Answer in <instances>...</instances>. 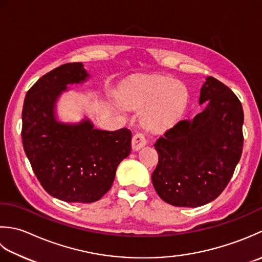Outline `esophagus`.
<instances>
[{
  "mask_svg": "<svg viewBox=\"0 0 262 262\" xmlns=\"http://www.w3.org/2000/svg\"><path fill=\"white\" fill-rule=\"evenodd\" d=\"M147 145V139L143 133H136L132 138V149L133 150H139L142 147Z\"/></svg>",
  "mask_w": 262,
  "mask_h": 262,
  "instance_id": "esophagus-1",
  "label": "esophagus"
}]
</instances>
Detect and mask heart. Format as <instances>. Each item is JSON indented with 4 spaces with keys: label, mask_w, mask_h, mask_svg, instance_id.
I'll return each instance as SVG.
<instances>
[{
    "label": "heart",
    "mask_w": 262,
    "mask_h": 262,
    "mask_svg": "<svg viewBox=\"0 0 262 262\" xmlns=\"http://www.w3.org/2000/svg\"><path fill=\"white\" fill-rule=\"evenodd\" d=\"M121 98L131 108L146 107L142 121L152 131H162L173 125L186 103L184 88L164 77L145 78L127 83L122 90Z\"/></svg>",
    "instance_id": "1"
}]
</instances>
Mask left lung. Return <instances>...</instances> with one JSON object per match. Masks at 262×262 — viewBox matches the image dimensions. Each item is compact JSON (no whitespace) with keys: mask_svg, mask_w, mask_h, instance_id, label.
I'll list each match as a JSON object with an SVG mask.
<instances>
[{"mask_svg":"<svg viewBox=\"0 0 262 262\" xmlns=\"http://www.w3.org/2000/svg\"><path fill=\"white\" fill-rule=\"evenodd\" d=\"M204 103L193 120L179 121L154 145L158 152L154 188L172 206L194 208L215 200L241 158V101L220 80L208 77L200 90L199 104Z\"/></svg>","mask_w":262,"mask_h":262,"instance_id":"obj_1","label":"left lung"}]
</instances>
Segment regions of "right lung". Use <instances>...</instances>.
<instances>
[{
	"label": "right lung",
	"instance_id": "right-lung-1",
	"mask_svg": "<svg viewBox=\"0 0 262 262\" xmlns=\"http://www.w3.org/2000/svg\"><path fill=\"white\" fill-rule=\"evenodd\" d=\"M82 63H67L46 73L26 95L23 143L37 179L47 193L66 202L89 204L107 192L116 168L131 152V131L95 129L88 119L57 122L55 103L68 84L86 81Z\"/></svg>",
	"mask_w": 262,
	"mask_h": 262
}]
</instances>
